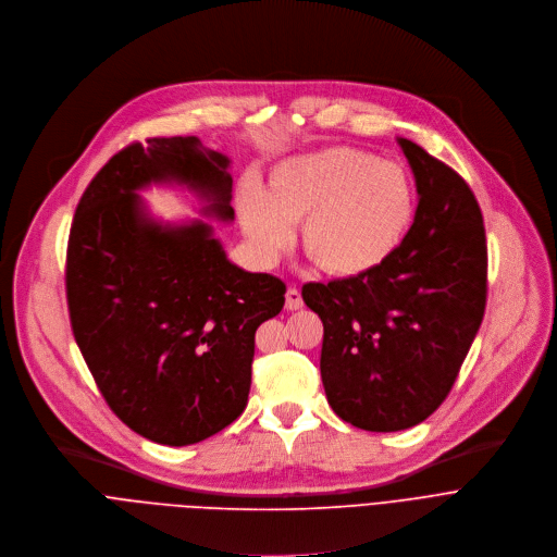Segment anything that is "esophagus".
<instances>
[{"mask_svg": "<svg viewBox=\"0 0 557 557\" xmlns=\"http://www.w3.org/2000/svg\"><path fill=\"white\" fill-rule=\"evenodd\" d=\"M302 307V296L296 287H287V294H285V309L287 311H296Z\"/></svg>", "mask_w": 557, "mask_h": 557, "instance_id": "34e87169", "label": "esophagus"}]
</instances>
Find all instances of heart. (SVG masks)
Wrapping results in <instances>:
<instances>
[{
	"instance_id": "obj_1",
	"label": "heart",
	"mask_w": 557,
	"mask_h": 557,
	"mask_svg": "<svg viewBox=\"0 0 557 557\" xmlns=\"http://www.w3.org/2000/svg\"><path fill=\"white\" fill-rule=\"evenodd\" d=\"M417 210L410 177L397 164L324 147L274 164L263 193L239 195V219L263 261H274L302 219V248L333 276L382 268L404 244Z\"/></svg>"
}]
</instances>
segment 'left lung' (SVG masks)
I'll list each match as a JSON object with an SVG mask.
<instances>
[{
  "label": "left lung",
  "instance_id": "obj_1",
  "mask_svg": "<svg viewBox=\"0 0 557 557\" xmlns=\"http://www.w3.org/2000/svg\"><path fill=\"white\" fill-rule=\"evenodd\" d=\"M397 143L419 195L404 244L369 274L302 287L324 326L326 401L343 421L371 432L412 428L443 404L487 298V244L474 193L419 145Z\"/></svg>",
  "mask_w": 557,
  "mask_h": 557
}]
</instances>
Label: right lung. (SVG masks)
Wrapping results in <instances>:
<instances>
[{
  "label": "right lung",
  "mask_w": 557,
  "mask_h": 557,
  "mask_svg": "<svg viewBox=\"0 0 557 557\" xmlns=\"http://www.w3.org/2000/svg\"><path fill=\"white\" fill-rule=\"evenodd\" d=\"M228 166L195 136L134 143L89 182L70 228L74 341L109 408L162 446L203 441L246 410L255 333L285 305V283L231 263L206 221L162 224L138 195L184 184L206 216L233 221Z\"/></svg>",
  "instance_id": "add662e5"
}]
</instances>
